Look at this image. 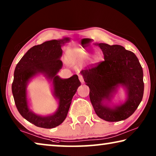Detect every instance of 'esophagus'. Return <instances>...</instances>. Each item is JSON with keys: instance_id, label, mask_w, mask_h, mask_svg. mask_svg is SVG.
<instances>
[{"instance_id": "34e87169", "label": "esophagus", "mask_w": 156, "mask_h": 156, "mask_svg": "<svg viewBox=\"0 0 156 156\" xmlns=\"http://www.w3.org/2000/svg\"><path fill=\"white\" fill-rule=\"evenodd\" d=\"M78 78H79V80H80L81 83H85V81H84V78H83L82 75H79V76H78Z\"/></svg>"}]
</instances>
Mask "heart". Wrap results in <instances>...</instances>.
<instances>
[{"mask_svg":"<svg viewBox=\"0 0 156 156\" xmlns=\"http://www.w3.org/2000/svg\"><path fill=\"white\" fill-rule=\"evenodd\" d=\"M68 53L69 56L74 57V58H78L80 60H86L88 58L87 52L79 47H74L73 48L69 49Z\"/></svg>","mask_w":156,"mask_h":156,"instance_id":"1","label":"heart"}]
</instances>
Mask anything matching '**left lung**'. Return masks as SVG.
<instances>
[{
    "mask_svg": "<svg viewBox=\"0 0 156 156\" xmlns=\"http://www.w3.org/2000/svg\"><path fill=\"white\" fill-rule=\"evenodd\" d=\"M104 60L92 68L82 71L84 80L90 87V98L98 117L107 122H119L131 116L142 101L144 94L143 70L137 56L120 45L98 44ZM119 84L127 87V102L115 108L102 105L109 100Z\"/></svg>",
    "mask_w": 156,
    "mask_h": 156,
    "instance_id": "1",
    "label": "left lung"
}]
</instances>
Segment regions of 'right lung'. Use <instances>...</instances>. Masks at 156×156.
I'll return each instance as SVG.
<instances>
[{
  "label": "right lung",
  "instance_id": "obj_1",
  "mask_svg": "<svg viewBox=\"0 0 156 156\" xmlns=\"http://www.w3.org/2000/svg\"><path fill=\"white\" fill-rule=\"evenodd\" d=\"M69 40L45 41L30 48L17 64L12 85L14 103L21 115L37 127L53 128L61 124L66 117L71 100L81 85L77 75L67 79H62L57 73L62 66L60 58L62 54L61 46ZM43 73L53 81L54 94L59 100V108L54 115L41 117L29 110L26 97V85L32 77Z\"/></svg>",
  "mask_w": 156,
  "mask_h": 156
}]
</instances>
